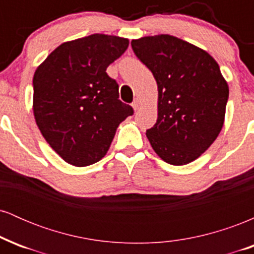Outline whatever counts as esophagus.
Instances as JSON below:
<instances>
[{
	"mask_svg": "<svg viewBox=\"0 0 254 254\" xmlns=\"http://www.w3.org/2000/svg\"><path fill=\"white\" fill-rule=\"evenodd\" d=\"M131 105H132V107H133V110H138L139 109V100H138V99H135V100H133L132 101V104H131Z\"/></svg>",
	"mask_w": 254,
	"mask_h": 254,
	"instance_id": "34e87169",
	"label": "esophagus"
}]
</instances>
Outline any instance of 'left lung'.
I'll use <instances>...</instances> for the list:
<instances>
[{
  "label": "left lung",
  "mask_w": 254,
  "mask_h": 254,
  "mask_svg": "<svg viewBox=\"0 0 254 254\" xmlns=\"http://www.w3.org/2000/svg\"><path fill=\"white\" fill-rule=\"evenodd\" d=\"M131 48L159 89L157 121L147 130L151 147L167 164L193 161L223 127L229 89L220 66L208 52L168 34L132 40Z\"/></svg>",
  "instance_id": "8db88e82"
}]
</instances>
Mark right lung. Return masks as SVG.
Returning a JSON list of instances; mask_svg holds the SVG:
<instances>
[{
	"instance_id": "add662e5",
	"label": "right lung",
	"mask_w": 254,
	"mask_h": 254,
	"mask_svg": "<svg viewBox=\"0 0 254 254\" xmlns=\"http://www.w3.org/2000/svg\"><path fill=\"white\" fill-rule=\"evenodd\" d=\"M127 46L125 38L92 34L60 45L34 72L37 125L68 164L84 167L103 159L118 125L133 115L106 72Z\"/></svg>"
}]
</instances>
